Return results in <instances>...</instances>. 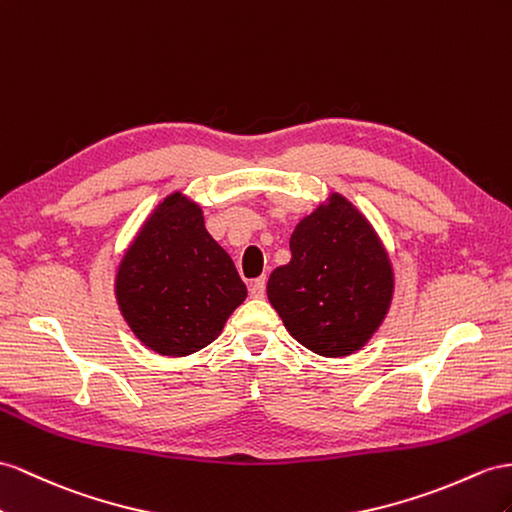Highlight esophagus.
Wrapping results in <instances>:
<instances>
[{
	"label": "esophagus",
	"instance_id": "obj_1",
	"mask_svg": "<svg viewBox=\"0 0 512 512\" xmlns=\"http://www.w3.org/2000/svg\"><path fill=\"white\" fill-rule=\"evenodd\" d=\"M248 294H251L253 298H264L266 296V279L264 277L253 279L251 285H248Z\"/></svg>",
	"mask_w": 512,
	"mask_h": 512
}]
</instances>
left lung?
<instances>
[{
  "label": "left lung",
  "instance_id": "1",
  "mask_svg": "<svg viewBox=\"0 0 512 512\" xmlns=\"http://www.w3.org/2000/svg\"><path fill=\"white\" fill-rule=\"evenodd\" d=\"M290 264L272 270L268 300L296 342L322 357H346L381 326L393 272L376 233L333 194L296 225Z\"/></svg>",
  "mask_w": 512,
  "mask_h": 512
}]
</instances>
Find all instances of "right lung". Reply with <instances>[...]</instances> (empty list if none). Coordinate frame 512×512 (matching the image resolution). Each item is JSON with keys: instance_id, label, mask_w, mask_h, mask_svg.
I'll use <instances>...</instances> for the list:
<instances>
[{"instance_id": "1", "label": "right lung", "mask_w": 512, "mask_h": 512, "mask_svg": "<svg viewBox=\"0 0 512 512\" xmlns=\"http://www.w3.org/2000/svg\"><path fill=\"white\" fill-rule=\"evenodd\" d=\"M123 318L144 346L186 357L212 344L246 285L205 231L199 205L170 194L144 222L116 274Z\"/></svg>"}]
</instances>
